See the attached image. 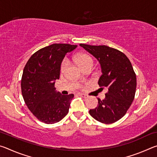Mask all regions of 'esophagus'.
<instances>
[{
	"label": "esophagus",
	"instance_id": "obj_1",
	"mask_svg": "<svg viewBox=\"0 0 157 157\" xmlns=\"http://www.w3.org/2000/svg\"><path fill=\"white\" fill-rule=\"evenodd\" d=\"M79 95H80V96H82V98H88V95L84 94H79Z\"/></svg>",
	"mask_w": 157,
	"mask_h": 157
}]
</instances>
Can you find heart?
<instances>
[{"instance_id":"obj_1","label":"heart","mask_w":157,"mask_h":157,"mask_svg":"<svg viewBox=\"0 0 157 157\" xmlns=\"http://www.w3.org/2000/svg\"><path fill=\"white\" fill-rule=\"evenodd\" d=\"M75 61L78 65L80 66L82 68L86 67L87 66L94 65V59L93 58L90 56V55L86 54V53H79L75 57ZM67 66V61L64 59L62 62V64H61V71L63 72L65 70Z\"/></svg>"}]
</instances>
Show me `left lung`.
Returning a JSON list of instances; mask_svg holds the SVG:
<instances>
[{
  "instance_id": "1",
  "label": "left lung",
  "mask_w": 157,
  "mask_h": 157,
  "mask_svg": "<svg viewBox=\"0 0 157 157\" xmlns=\"http://www.w3.org/2000/svg\"><path fill=\"white\" fill-rule=\"evenodd\" d=\"M79 46L98 60L102 70L98 84L108 89L105 99L98 98V107L89 110L90 115L102 123H115L125 115L134 99L136 76L132 63L123 52L113 48Z\"/></svg>"
}]
</instances>
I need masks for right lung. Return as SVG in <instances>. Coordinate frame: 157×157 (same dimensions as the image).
<instances>
[{
    "mask_svg": "<svg viewBox=\"0 0 157 157\" xmlns=\"http://www.w3.org/2000/svg\"><path fill=\"white\" fill-rule=\"evenodd\" d=\"M77 45L54 44L34 52L23 69L21 92L26 105L41 122L53 124L67 115L73 94L63 95L55 91L61 63Z\"/></svg>",
    "mask_w": 157,
    "mask_h": 157,
    "instance_id": "1",
    "label": "right lung"
}]
</instances>
